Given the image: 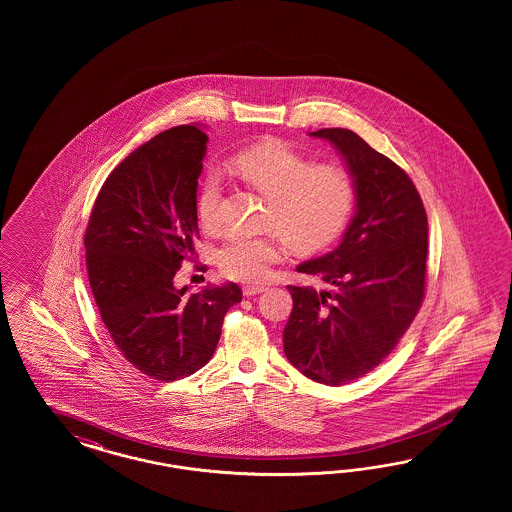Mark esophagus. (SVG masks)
<instances>
[{
	"label": "esophagus",
	"instance_id": "34e87169",
	"mask_svg": "<svg viewBox=\"0 0 512 512\" xmlns=\"http://www.w3.org/2000/svg\"><path fill=\"white\" fill-rule=\"evenodd\" d=\"M264 289H266V287H264V285H246V287H244V295H246V296L259 295V293H263Z\"/></svg>",
	"mask_w": 512,
	"mask_h": 512
}]
</instances>
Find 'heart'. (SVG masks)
Returning a JSON list of instances; mask_svg holds the SVG:
<instances>
[{
    "label": "heart",
    "mask_w": 512,
    "mask_h": 512,
    "mask_svg": "<svg viewBox=\"0 0 512 512\" xmlns=\"http://www.w3.org/2000/svg\"><path fill=\"white\" fill-rule=\"evenodd\" d=\"M233 171L266 195L264 225L278 229L295 249H317L340 233L353 210L355 182L336 163L311 165L304 155L281 142H259L238 150ZM221 176L202 178L197 214L202 227L221 223ZM281 257L276 234H229L217 249V263L227 278L261 281Z\"/></svg>",
    "instance_id": "obj_1"
}]
</instances>
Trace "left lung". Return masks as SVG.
<instances>
[{"mask_svg":"<svg viewBox=\"0 0 512 512\" xmlns=\"http://www.w3.org/2000/svg\"><path fill=\"white\" fill-rule=\"evenodd\" d=\"M355 182V216L340 246L298 264L328 291L287 285L293 311L283 351L311 381L340 387L372 372L419 313L426 285L428 217L411 178L357 133L319 129Z\"/></svg>","mask_w":512,"mask_h":512,"instance_id":"1","label":"left lung"}]
</instances>
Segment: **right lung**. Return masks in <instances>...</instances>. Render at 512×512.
Segmentation results:
<instances>
[{"instance_id": "obj_1", "label": "right lung", "mask_w": 512, "mask_h": 512, "mask_svg": "<svg viewBox=\"0 0 512 512\" xmlns=\"http://www.w3.org/2000/svg\"><path fill=\"white\" fill-rule=\"evenodd\" d=\"M208 137L199 125L155 135L110 172L84 234L101 319L127 362L157 381L201 370L223 317L242 300L227 281L195 295L174 287L199 238L197 186Z\"/></svg>"}]
</instances>
